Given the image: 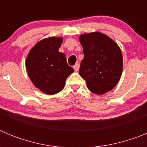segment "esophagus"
Here are the masks:
<instances>
[{"instance_id":"1","label":"esophagus","mask_w":147,"mask_h":147,"mask_svg":"<svg viewBox=\"0 0 147 147\" xmlns=\"http://www.w3.org/2000/svg\"><path fill=\"white\" fill-rule=\"evenodd\" d=\"M79 68H80V64L79 63H76V64H75L74 65V69L75 70V71H77L79 70Z\"/></svg>"}]
</instances>
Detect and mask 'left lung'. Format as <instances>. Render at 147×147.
I'll list each match as a JSON object with an SVG mask.
<instances>
[{"label":"left lung","mask_w":147,"mask_h":147,"mask_svg":"<svg viewBox=\"0 0 147 147\" xmlns=\"http://www.w3.org/2000/svg\"><path fill=\"white\" fill-rule=\"evenodd\" d=\"M84 59L80 76L85 80L89 90L102 95L113 89L123 69V58L117 43L105 34L91 32L80 36Z\"/></svg>","instance_id":"8db88e82"}]
</instances>
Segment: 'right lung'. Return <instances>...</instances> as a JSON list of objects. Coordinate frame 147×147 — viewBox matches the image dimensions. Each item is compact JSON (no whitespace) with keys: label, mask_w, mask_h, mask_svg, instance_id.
I'll return each instance as SVG.
<instances>
[{"label":"right lung","mask_w":147,"mask_h":147,"mask_svg":"<svg viewBox=\"0 0 147 147\" xmlns=\"http://www.w3.org/2000/svg\"><path fill=\"white\" fill-rule=\"evenodd\" d=\"M62 42V37L43 39L31 49L27 56L26 67L30 80L45 94L60 92L67 76L74 71L67 65L65 55L59 52Z\"/></svg>","instance_id":"obj_1"}]
</instances>
